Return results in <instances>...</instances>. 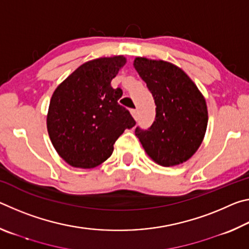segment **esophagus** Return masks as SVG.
<instances>
[{
	"label": "esophagus",
	"instance_id": "obj_1",
	"mask_svg": "<svg viewBox=\"0 0 249 249\" xmlns=\"http://www.w3.org/2000/svg\"><path fill=\"white\" fill-rule=\"evenodd\" d=\"M130 114H132V116L134 117L135 120L138 119V111H137L136 108H132V109H130Z\"/></svg>",
	"mask_w": 249,
	"mask_h": 249
}]
</instances>
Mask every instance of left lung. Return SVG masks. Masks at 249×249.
<instances>
[{"mask_svg": "<svg viewBox=\"0 0 249 249\" xmlns=\"http://www.w3.org/2000/svg\"><path fill=\"white\" fill-rule=\"evenodd\" d=\"M134 67L154 96L156 117L148 129L135 135L147 155L163 167L187 161L199 148L208 126L204 96L179 67L137 57Z\"/></svg>", "mask_w": 249, "mask_h": 249, "instance_id": "8db88e82", "label": "left lung"}]
</instances>
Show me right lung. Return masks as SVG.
Segmentation results:
<instances>
[{
	"mask_svg": "<svg viewBox=\"0 0 249 249\" xmlns=\"http://www.w3.org/2000/svg\"><path fill=\"white\" fill-rule=\"evenodd\" d=\"M125 64L124 56L90 60L54 90L47 129L54 149L70 166L90 169L101 165L112 155L117 138L136 124L119 104L123 91L111 86Z\"/></svg>",
	"mask_w": 249,
	"mask_h": 249,
	"instance_id": "1",
	"label": "right lung"
}]
</instances>
